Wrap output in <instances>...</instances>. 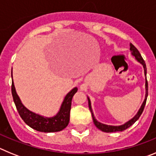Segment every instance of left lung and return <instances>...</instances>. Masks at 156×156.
I'll use <instances>...</instances> for the list:
<instances>
[{"mask_svg":"<svg viewBox=\"0 0 156 156\" xmlns=\"http://www.w3.org/2000/svg\"><path fill=\"white\" fill-rule=\"evenodd\" d=\"M129 50L131 51L132 55L134 56L136 60H137L138 62H140V64L142 65L143 67H144V75L146 76V73H147V68H146V65L145 62H144V59L143 58L141 57L140 55V52L138 51L137 48H135L132 44H129ZM145 90H146V94H145V98H144V101H143L142 105L140 106V109L138 110L137 112V113L134 115V116L131 119H129L128 122H125L124 124L120 125V126H110V125H106V124H103L101 122H98L97 119H95L94 115L93 113V111H92V108H91V104H90V101L89 98H87L88 99V105H89V109H90V112H91V115H92V118H93V121H94V123L97 128H98L99 129H101V131L103 132H106V133H111V132H118V131H123L124 129H127L129 128V126L133 125L137 119H139V117L140 116V115L142 114L143 111H144V106H145L146 104V100H147V97H148V81L147 80L145 79Z\"/></svg>","mask_w":156,"mask_h":156,"instance_id":"8db88e82","label":"left lung"}]
</instances>
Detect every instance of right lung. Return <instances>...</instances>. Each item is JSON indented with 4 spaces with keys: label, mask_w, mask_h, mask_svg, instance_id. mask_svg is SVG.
Listing matches in <instances>:
<instances>
[{
    "label": "right lung",
    "mask_w": 156,
    "mask_h": 156,
    "mask_svg": "<svg viewBox=\"0 0 156 156\" xmlns=\"http://www.w3.org/2000/svg\"><path fill=\"white\" fill-rule=\"evenodd\" d=\"M77 87H74L66 95L58 112L55 116L44 117L39 114L34 113L27 108L22 103L21 100L16 93L13 80L12 83V94L14 102L16 104L19 114L28 126L37 131L51 133L61 131L68 126L69 122L70 109H71L72 99L76 93Z\"/></svg>",
    "instance_id": "obj_1"
}]
</instances>
